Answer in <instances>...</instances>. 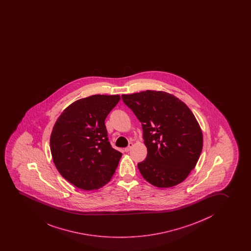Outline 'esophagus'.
Wrapping results in <instances>:
<instances>
[{
  "mask_svg": "<svg viewBox=\"0 0 251 251\" xmlns=\"http://www.w3.org/2000/svg\"><path fill=\"white\" fill-rule=\"evenodd\" d=\"M133 143L132 142H130V143H128V146H127V148H125V149H124V151L125 152H128V151H130L131 149L133 148Z\"/></svg>",
  "mask_w": 251,
  "mask_h": 251,
  "instance_id": "34e87169",
  "label": "esophagus"
}]
</instances>
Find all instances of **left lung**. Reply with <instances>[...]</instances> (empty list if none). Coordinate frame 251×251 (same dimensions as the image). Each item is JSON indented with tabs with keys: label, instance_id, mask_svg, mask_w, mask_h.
<instances>
[{
	"label": "left lung",
	"instance_id": "8db88e82",
	"mask_svg": "<svg viewBox=\"0 0 251 251\" xmlns=\"http://www.w3.org/2000/svg\"><path fill=\"white\" fill-rule=\"evenodd\" d=\"M142 123L145 160L138 163L151 185L168 188L184 181L196 167L203 149V134L191 109L174 95L148 91L122 96Z\"/></svg>",
	"mask_w": 251,
	"mask_h": 251
}]
</instances>
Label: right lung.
Returning a JSON list of instances; mask_svg holds the SVG:
<instances>
[{
  "instance_id": "1",
  "label": "right lung",
  "mask_w": 251,
  "mask_h": 251,
  "mask_svg": "<svg viewBox=\"0 0 251 251\" xmlns=\"http://www.w3.org/2000/svg\"><path fill=\"white\" fill-rule=\"evenodd\" d=\"M119 95H93L70 104L55 123L51 157L58 173L77 188H101L112 178L122 153L113 149L104 121Z\"/></svg>"
}]
</instances>
